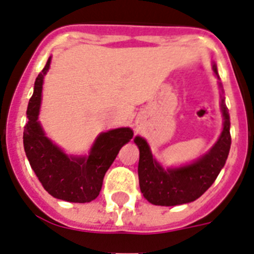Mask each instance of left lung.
Returning a JSON list of instances; mask_svg holds the SVG:
<instances>
[{
    "instance_id": "left-lung-1",
    "label": "left lung",
    "mask_w": 254,
    "mask_h": 254,
    "mask_svg": "<svg viewBox=\"0 0 254 254\" xmlns=\"http://www.w3.org/2000/svg\"><path fill=\"white\" fill-rule=\"evenodd\" d=\"M212 70L219 78L217 67L212 64ZM220 109L222 112V131L219 139L207 151L190 164L178 167H166L152 154L148 143L142 136H135L134 143L139 148L138 176L143 197L156 206H178L193 202L213 184L230 151V116L225 103L224 89L219 81Z\"/></svg>"
}]
</instances>
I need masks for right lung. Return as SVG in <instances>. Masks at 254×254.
I'll return each instance as SVG.
<instances>
[{"instance_id":"add662e5","label":"right lung","mask_w":254,"mask_h":254,"mask_svg":"<svg viewBox=\"0 0 254 254\" xmlns=\"http://www.w3.org/2000/svg\"><path fill=\"white\" fill-rule=\"evenodd\" d=\"M50 65L51 57L35 79L34 92L28 103L24 149L35 175L52 197L74 203H87L98 197L106 171L134 133L130 127L111 129L97 136L88 154H66L46 135L38 120L43 80Z\"/></svg>"}]
</instances>
